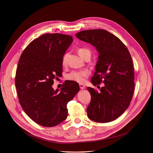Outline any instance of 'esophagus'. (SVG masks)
<instances>
[{"label":"esophagus","instance_id":"1","mask_svg":"<svg viewBox=\"0 0 153 153\" xmlns=\"http://www.w3.org/2000/svg\"><path fill=\"white\" fill-rule=\"evenodd\" d=\"M79 86H80V88L82 89V90H83V89H84L85 88V86L84 85H83V84H79Z\"/></svg>","mask_w":153,"mask_h":153}]
</instances>
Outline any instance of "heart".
<instances>
[{"mask_svg":"<svg viewBox=\"0 0 153 153\" xmlns=\"http://www.w3.org/2000/svg\"><path fill=\"white\" fill-rule=\"evenodd\" d=\"M77 53L79 54V56L83 58L85 56L86 54H91V52L89 50L84 48H80L77 50ZM68 57V54L66 53L62 57V65L63 66H65L67 63V59ZM88 71L87 70H80V71H76L74 70L72 71L70 74H68L67 78L68 79L77 82V83H83L85 82V77L88 76Z\"/></svg>","mask_w":153,"mask_h":153,"instance_id":"heart-1","label":"heart"}]
</instances>
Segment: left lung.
<instances>
[{
    "mask_svg": "<svg viewBox=\"0 0 153 153\" xmlns=\"http://www.w3.org/2000/svg\"><path fill=\"white\" fill-rule=\"evenodd\" d=\"M75 35L98 51V60L91 82L94 86L104 83L99 92L91 87L87 88L91 96L87 115L96 122L113 121L125 112L133 96L132 58L123 43L105 30H83Z\"/></svg>",
    "mask_w": 153,
    "mask_h": 153,
    "instance_id": "left-lung-1",
    "label": "left lung"
}]
</instances>
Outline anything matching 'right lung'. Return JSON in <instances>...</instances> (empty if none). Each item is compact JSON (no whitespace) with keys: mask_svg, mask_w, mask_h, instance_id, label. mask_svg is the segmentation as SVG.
Instances as JSON below:
<instances>
[{"mask_svg":"<svg viewBox=\"0 0 153 153\" xmlns=\"http://www.w3.org/2000/svg\"><path fill=\"white\" fill-rule=\"evenodd\" d=\"M73 37L45 34L33 40L21 54L15 85L19 103L25 113L40 125L52 127L66 119L67 103L79 92L77 82L67 80L54 90V79L62 73V57Z\"/></svg>","mask_w":153,"mask_h":153,"instance_id":"obj_1","label":"right lung"}]
</instances>
